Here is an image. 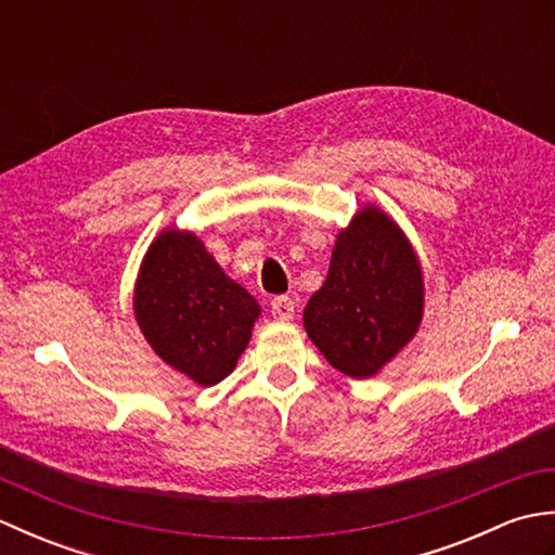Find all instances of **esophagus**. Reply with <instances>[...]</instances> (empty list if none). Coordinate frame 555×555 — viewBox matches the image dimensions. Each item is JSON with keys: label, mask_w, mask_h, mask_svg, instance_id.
<instances>
[{"label": "esophagus", "mask_w": 555, "mask_h": 555, "mask_svg": "<svg viewBox=\"0 0 555 555\" xmlns=\"http://www.w3.org/2000/svg\"><path fill=\"white\" fill-rule=\"evenodd\" d=\"M293 312H296V302H293L288 296H276L271 300V314L276 317L281 322L293 320Z\"/></svg>", "instance_id": "1"}]
</instances>
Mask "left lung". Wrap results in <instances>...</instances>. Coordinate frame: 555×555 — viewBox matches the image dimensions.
Instances as JSON below:
<instances>
[{
  "label": "left lung",
  "mask_w": 555,
  "mask_h": 555,
  "mask_svg": "<svg viewBox=\"0 0 555 555\" xmlns=\"http://www.w3.org/2000/svg\"><path fill=\"white\" fill-rule=\"evenodd\" d=\"M422 317L415 247L388 211L360 207L336 235L326 281L302 312L305 332L332 367L370 379L415 338Z\"/></svg>",
  "instance_id": "8db88e82"
}]
</instances>
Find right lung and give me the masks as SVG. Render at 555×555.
Returning a JSON list of instances; mask_svg holds the SVG:
<instances>
[{
	"label": "right lung",
	"mask_w": 555,
	"mask_h": 555,
	"mask_svg": "<svg viewBox=\"0 0 555 555\" xmlns=\"http://www.w3.org/2000/svg\"><path fill=\"white\" fill-rule=\"evenodd\" d=\"M133 314L169 367L215 386L235 370L262 308L193 231L164 229L140 262Z\"/></svg>",
	"instance_id": "1"
}]
</instances>
